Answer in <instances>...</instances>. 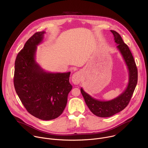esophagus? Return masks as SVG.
<instances>
[{
	"mask_svg": "<svg viewBox=\"0 0 148 148\" xmlns=\"http://www.w3.org/2000/svg\"><path fill=\"white\" fill-rule=\"evenodd\" d=\"M81 78H82V74H81V73L78 71V72L75 73L73 75L71 80H72V82L74 84H76V85H77V84H78L81 82Z\"/></svg>",
	"mask_w": 148,
	"mask_h": 148,
	"instance_id": "1",
	"label": "esophagus"
}]
</instances>
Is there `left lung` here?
Instances as JSON below:
<instances>
[{"mask_svg": "<svg viewBox=\"0 0 148 148\" xmlns=\"http://www.w3.org/2000/svg\"><path fill=\"white\" fill-rule=\"evenodd\" d=\"M111 32L114 36L115 42L118 45L117 48L122 54L129 70V83L127 88L117 98L108 101L94 99L81 88V92L90 110L96 116L102 118L111 116L127 107L138 82V69L131 50L118 33L114 30Z\"/></svg>", "mask_w": 148, "mask_h": 148, "instance_id": "obj_1", "label": "left lung"}]
</instances>
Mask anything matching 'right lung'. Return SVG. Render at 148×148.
<instances>
[{
	"label": "right lung",
	"instance_id": "obj_1",
	"mask_svg": "<svg viewBox=\"0 0 148 148\" xmlns=\"http://www.w3.org/2000/svg\"><path fill=\"white\" fill-rule=\"evenodd\" d=\"M45 32L34 33L18 53L14 63V86L24 107L33 116L51 120L65 109L72 89L70 72L50 73L42 70L35 61L37 46Z\"/></svg>",
	"mask_w": 148,
	"mask_h": 148
}]
</instances>
